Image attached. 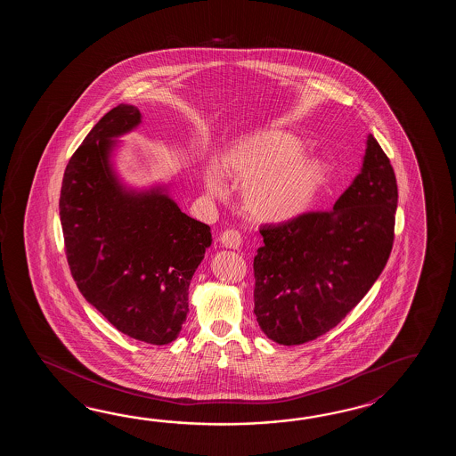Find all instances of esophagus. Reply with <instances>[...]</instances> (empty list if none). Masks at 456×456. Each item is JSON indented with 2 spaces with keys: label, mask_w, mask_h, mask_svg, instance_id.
<instances>
[{
  "label": "esophagus",
  "mask_w": 456,
  "mask_h": 456,
  "mask_svg": "<svg viewBox=\"0 0 456 456\" xmlns=\"http://www.w3.org/2000/svg\"><path fill=\"white\" fill-rule=\"evenodd\" d=\"M241 242V234L236 230H226L220 234V244L226 249H240Z\"/></svg>",
  "instance_id": "1"
}]
</instances>
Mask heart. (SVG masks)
<instances>
[{
  "label": "heart",
  "instance_id": "heart-1",
  "mask_svg": "<svg viewBox=\"0 0 456 456\" xmlns=\"http://www.w3.org/2000/svg\"><path fill=\"white\" fill-rule=\"evenodd\" d=\"M220 170L204 177L212 197H224L226 183L242 184L244 212L262 224H287L310 212L330 183V167L320 156L305 153L300 136L283 128H261L230 146Z\"/></svg>",
  "mask_w": 456,
  "mask_h": 456
}]
</instances>
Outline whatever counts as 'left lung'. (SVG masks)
<instances>
[{
  "label": "left lung",
  "mask_w": 456,
  "mask_h": 456,
  "mask_svg": "<svg viewBox=\"0 0 456 456\" xmlns=\"http://www.w3.org/2000/svg\"><path fill=\"white\" fill-rule=\"evenodd\" d=\"M395 171L371 134L359 175L330 212L264 226L254 256V314L269 339L298 346L338 326L387 265Z\"/></svg>",
  "instance_id": "left-lung-1"
}]
</instances>
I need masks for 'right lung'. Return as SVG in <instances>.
<instances>
[{
    "label": "right lung",
    "mask_w": 456,
    "mask_h": 456,
    "mask_svg": "<svg viewBox=\"0 0 456 456\" xmlns=\"http://www.w3.org/2000/svg\"><path fill=\"white\" fill-rule=\"evenodd\" d=\"M140 124V110L120 104L93 126L65 169L60 222L87 303L128 338L165 346L183 330L212 232L181 212L169 183L134 187L118 173L117 138Z\"/></svg>",
    "instance_id": "obj_1"
}]
</instances>
